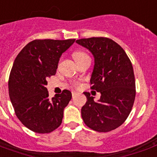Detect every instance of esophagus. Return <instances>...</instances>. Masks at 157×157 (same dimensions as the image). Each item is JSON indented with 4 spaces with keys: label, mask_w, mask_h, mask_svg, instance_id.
<instances>
[{
    "label": "esophagus",
    "mask_w": 157,
    "mask_h": 157,
    "mask_svg": "<svg viewBox=\"0 0 157 157\" xmlns=\"http://www.w3.org/2000/svg\"><path fill=\"white\" fill-rule=\"evenodd\" d=\"M77 92H76V91H72L71 92V95H72V98H74V97H76V95H77Z\"/></svg>",
    "instance_id": "1"
}]
</instances>
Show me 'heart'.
I'll use <instances>...</instances> for the list:
<instances>
[{"label":"heart","mask_w":157,"mask_h":157,"mask_svg":"<svg viewBox=\"0 0 157 157\" xmlns=\"http://www.w3.org/2000/svg\"><path fill=\"white\" fill-rule=\"evenodd\" d=\"M73 57H74V59L76 60V62H79L82 60V59H86L87 57H89L87 55V54L83 51H76L73 54Z\"/></svg>","instance_id":"1"}]
</instances>
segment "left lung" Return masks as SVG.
<instances>
[{"instance_id": "1", "label": "left lung", "mask_w": 157, "mask_h": 157, "mask_svg": "<svg viewBox=\"0 0 157 157\" xmlns=\"http://www.w3.org/2000/svg\"><path fill=\"white\" fill-rule=\"evenodd\" d=\"M93 54L94 66L91 89L101 94L100 98L88 92L81 108L85 124L98 132H108L121 125L131 112L135 98L134 69L124 50L114 40L91 37L76 41Z\"/></svg>"}]
</instances>
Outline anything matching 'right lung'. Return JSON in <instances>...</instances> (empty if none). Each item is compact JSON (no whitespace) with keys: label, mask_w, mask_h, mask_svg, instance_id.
Here are the masks:
<instances>
[{"label":"right lung","mask_w":157,"mask_h":157,"mask_svg":"<svg viewBox=\"0 0 157 157\" xmlns=\"http://www.w3.org/2000/svg\"><path fill=\"white\" fill-rule=\"evenodd\" d=\"M68 40H34L24 46L13 62L9 78V94L22 124L38 134L54 131L61 124L71 93L49 98L47 78L56 73L60 57L74 42Z\"/></svg>","instance_id":"obj_1"}]
</instances>
